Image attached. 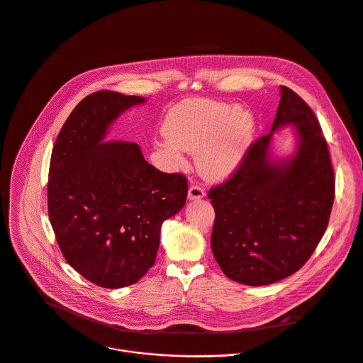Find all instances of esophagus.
<instances>
[{"label":"esophagus","mask_w":363,"mask_h":363,"mask_svg":"<svg viewBox=\"0 0 363 363\" xmlns=\"http://www.w3.org/2000/svg\"><path fill=\"white\" fill-rule=\"evenodd\" d=\"M204 196H206L204 189H201V187H199V186H191V187L189 189V193H187L189 200H200V199H203Z\"/></svg>","instance_id":"esophagus-1"}]
</instances>
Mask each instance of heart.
Returning a JSON list of instances; mask_svg holds the SVG:
<instances>
[{
    "mask_svg": "<svg viewBox=\"0 0 363 363\" xmlns=\"http://www.w3.org/2000/svg\"><path fill=\"white\" fill-rule=\"evenodd\" d=\"M166 140L157 150L173 164L182 166V150L196 153L203 177L220 182L244 162L255 133V118L244 108L210 99H187L172 108L163 123Z\"/></svg>",
    "mask_w": 363,
    "mask_h": 363,
    "instance_id": "obj_1",
    "label": "heart"
}]
</instances>
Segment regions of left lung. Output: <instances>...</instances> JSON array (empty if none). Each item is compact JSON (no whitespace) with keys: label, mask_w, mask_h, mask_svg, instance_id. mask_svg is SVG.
I'll return each instance as SVG.
<instances>
[{"label":"left lung","mask_w":363,"mask_h":363,"mask_svg":"<svg viewBox=\"0 0 363 363\" xmlns=\"http://www.w3.org/2000/svg\"><path fill=\"white\" fill-rule=\"evenodd\" d=\"M271 132L257 139L235 173L210 189L216 211L211 250L233 281L269 285L296 272L312 255L329 221L335 177L315 113L286 86ZM294 126L297 149L288 160L269 153L273 133Z\"/></svg>","instance_id":"obj_1"}]
</instances>
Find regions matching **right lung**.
<instances>
[{
	"label": "right lung",
	"instance_id": "obj_1",
	"mask_svg": "<svg viewBox=\"0 0 363 363\" xmlns=\"http://www.w3.org/2000/svg\"><path fill=\"white\" fill-rule=\"evenodd\" d=\"M146 98L99 91L82 99L52 149L48 214L68 264L104 288L138 282L155 264L164 220L187 197V179L149 164L139 145L106 140Z\"/></svg>",
	"mask_w": 363,
	"mask_h": 363
}]
</instances>
